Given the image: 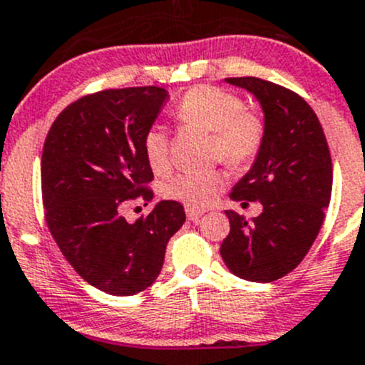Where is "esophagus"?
<instances>
[{
  "label": "esophagus",
  "mask_w": 365,
  "mask_h": 365,
  "mask_svg": "<svg viewBox=\"0 0 365 365\" xmlns=\"http://www.w3.org/2000/svg\"><path fill=\"white\" fill-rule=\"evenodd\" d=\"M204 215V211H200V209H191V207H186V218L190 220V222H197L200 216Z\"/></svg>",
  "instance_id": "34e87169"
}]
</instances>
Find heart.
Instances as JSON below:
<instances>
[{
	"mask_svg": "<svg viewBox=\"0 0 365 365\" xmlns=\"http://www.w3.org/2000/svg\"><path fill=\"white\" fill-rule=\"evenodd\" d=\"M179 124L211 133L212 160H222L230 168L250 165L261 153L264 142V120L245 108L240 96L211 85L187 90L174 111ZM142 149L150 170L165 174L170 168V142L158 125L145 131ZM225 187V175L216 168L204 172H186L163 184L168 200L181 202L186 207L205 209L215 204Z\"/></svg>",
	"mask_w": 365,
	"mask_h": 365,
	"instance_id": "heart-1",
	"label": "heart"
}]
</instances>
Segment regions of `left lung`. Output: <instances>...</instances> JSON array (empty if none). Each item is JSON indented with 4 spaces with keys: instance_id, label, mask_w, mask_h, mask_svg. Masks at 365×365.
I'll use <instances>...</instances> for the list:
<instances>
[{
    "instance_id": "obj_1",
    "label": "left lung",
    "mask_w": 365,
    "mask_h": 365,
    "mask_svg": "<svg viewBox=\"0 0 365 365\" xmlns=\"http://www.w3.org/2000/svg\"><path fill=\"white\" fill-rule=\"evenodd\" d=\"M250 90L264 110V142L252 170L230 198L261 202L248 223L234 211L220 247L223 262L240 279L273 282L293 272L312 247L331 195V158L319 118L302 96L266 79L227 78Z\"/></svg>"
}]
</instances>
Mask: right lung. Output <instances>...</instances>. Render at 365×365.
<instances>
[{
    "instance_id": "right-lung-1",
    "label": "right lung",
    "mask_w": 365,
    "mask_h": 365,
    "mask_svg": "<svg viewBox=\"0 0 365 365\" xmlns=\"http://www.w3.org/2000/svg\"><path fill=\"white\" fill-rule=\"evenodd\" d=\"M167 99L160 86L88 93L56 117L42 149L49 232L83 280L115 297H131L158 279L168 240L186 220L175 200H161L135 223L120 215L128 202L153 200L142 140Z\"/></svg>"
}]
</instances>
